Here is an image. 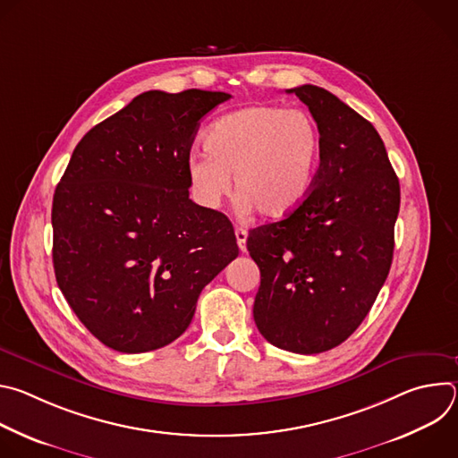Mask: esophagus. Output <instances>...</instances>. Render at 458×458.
<instances>
[{"instance_id": "esophagus-1", "label": "esophagus", "mask_w": 458, "mask_h": 458, "mask_svg": "<svg viewBox=\"0 0 458 458\" xmlns=\"http://www.w3.org/2000/svg\"><path fill=\"white\" fill-rule=\"evenodd\" d=\"M235 239H237V244L241 248V251H246V239H248V232L241 226L235 228Z\"/></svg>"}]
</instances>
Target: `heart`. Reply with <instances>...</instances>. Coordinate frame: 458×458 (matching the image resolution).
Listing matches in <instances>:
<instances>
[{
  "label": "heart",
  "instance_id": "b5f03b06",
  "mask_svg": "<svg viewBox=\"0 0 458 458\" xmlns=\"http://www.w3.org/2000/svg\"><path fill=\"white\" fill-rule=\"evenodd\" d=\"M205 156L186 163L195 199L216 208L230 191L242 210L267 219L293 214L310 195L322 157V134L304 110L251 105L214 121Z\"/></svg>",
  "mask_w": 458,
  "mask_h": 458
}]
</instances>
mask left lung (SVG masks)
<instances>
[{
	"label": "left lung",
	"mask_w": 458,
	"mask_h": 458,
	"mask_svg": "<svg viewBox=\"0 0 458 458\" xmlns=\"http://www.w3.org/2000/svg\"><path fill=\"white\" fill-rule=\"evenodd\" d=\"M286 92L320 128V166L306 201L250 230L246 248L260 270V335L311 355L344 343L371 310L394 259L401 186L369 121L320 87Z\"/></svg>",
	"instance_id": "8db88e82"
}]
</instances>
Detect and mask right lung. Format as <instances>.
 Returning <instances> with one entry per match:
<instances>
[{
  "mask_svg": "<svg viewBox=\"0 0 458 458\" xmlns=\"http://www.w3.org/2000/svg\"><path fill=\"white\" fill-rule=\"evenodd\" d=\"M226 92L150 90L96 124L52 201L59 290L85 328L121 353L188 328L203 288L239 255L233 226L188 198L199 121Z\"/></svg>",
  "mask_w": 458,
  "mask_h": 458,
  "instance_id": "add662e5",
  "label": "right lung"
}]
</instances>
